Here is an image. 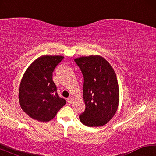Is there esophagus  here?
I'll use <instances>...</instances> for the list:
<instances>
[{"mask_svg": "<svg viewBox=\"0 0 156 156\" xmlns=\"http://www.w3.org/2000/svg\"><path fill=\"white\" fill-rule=\"evenodd\" d=\"M67 102H68V103L69 104H72V102H73V98L72 97H69L68 98H67Z\"/></svg>", "mask_w": 156, "mask_h": 156, "instance_id": "1", "label": "esophagus"}]
</instances>
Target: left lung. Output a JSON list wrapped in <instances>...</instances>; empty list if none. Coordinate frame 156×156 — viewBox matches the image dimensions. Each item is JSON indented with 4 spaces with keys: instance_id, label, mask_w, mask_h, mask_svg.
<instances>
[{
    "instance_id": "8db88e82",
    "label": "left lung",
    "mask_w": 156,
    "mask_h": 156,
    "mask_svg": "<svg viewBox=\"0 0 156 156\" xmlns=\"http://www.w3.org/2000/svg\"><path fill=\"white\" fill-rule=\"evenodd\" d=\"M84 76L83 99L85 110L79 116L89 127L102 126L117 112L119 86L116 74L109 62L99 55L74 59Z\"/></svg>"
}]
</instances>
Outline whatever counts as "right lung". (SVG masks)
I'll use <instances>...</instances> for the list:
<instances>
[{"instance_id": "right-lung-1", "label": "right lung", "mask_w": 156, "mask_h": 156, "mask_svg": "<svg viewBox=\"0 0 156 156\" xmlns=\"http://www.w3.org/2000/svg\"><path fill=\"white\" fill-rule=\"evenodd\" d=\"M64 56L44 55L29 66L20 81L18 100L21 109L32 119L52 120L66 103L52 80L53 72Z\"/></svg>"}]
</instances>
